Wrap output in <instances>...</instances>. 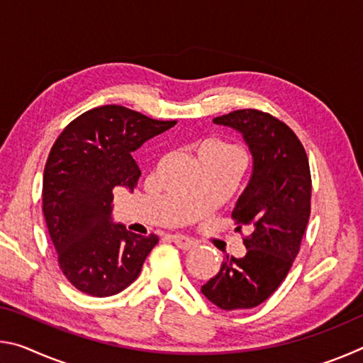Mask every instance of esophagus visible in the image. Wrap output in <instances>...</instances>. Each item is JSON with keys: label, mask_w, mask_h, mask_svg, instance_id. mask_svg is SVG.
Instances as JSON below:
<instances>
[{"label": "esophagus", "mask_w": 363, "mask_h": 363, "mask_svg": "<svg viewBox=\"0 0 363 363\" xmlns=\"http://www.w3.org/2000/svg\"><path fill=\"white\" fill-rule=\"evenodd\" d=\"M173 242L177 248H181L184 251H189V250H194L196 247V242L194 240V238L190 237H186V235H173Z\"/></svg>", "instance_id": "34e87169"}]
</instances>
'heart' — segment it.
I'll return each mask as SVG.
<instances>
[{
	"label": "heart",
	"mask_w": 363,
	"mask_h": 363,
	"mask_svg": "<svg viewBox=\"0 0 363 363\" xmlns=\"http://www.w3.org/2000/svg\"><path fill=\"white\" fill-rule=\"evenodd\" d=\"M199 157L208 155V157H238L240 158V153L235 149V147L224 143L220 139H206L200 144Z\"/></svg>",
	"instance_id": "obj_1"
}]
</instances>
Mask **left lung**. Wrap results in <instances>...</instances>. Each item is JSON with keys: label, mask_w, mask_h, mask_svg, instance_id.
<instances>
[{"label": "left lung", "mask_w": 363, "mask_h": 363, "mask_svg": "<svg viewBox=\"0 0 363 363\" xmlns=\"http://www.w3.org/2000/svg\"><path fill=\"white\" fill-rule=\"evenodd\" d=\"M213 121L240 131L253 155V176L232 211L237 230L250 233L247 255L225 256L201 293L224 311L251 309L277 290L299 253L311 216L309 160L291 128L270 113L243 108Z\"/></svg>", "instance_id": "left-lung-1"}]
</instances>
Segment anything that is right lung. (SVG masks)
Segmentation results:
<instances>
[{
    "instance_id": "obj_1",
    "label": "right lung",
    "mask_w": 363,
    "mask_h": 363,
    "mask_svg": "<svg viewBox=\"0 0 363 363\" xmlns=\"http://www.w3.org/2000/svg\"><path fill=\"white\" fill-rule=\"evenodd\" d=\"M174 125L102 106L77 116L54 143L43 174V214L59 267L78 291L112 296L139 277L158 237L112 223L113 189L138 186L131 152Z\"/></svg>"
}]
</instances>
